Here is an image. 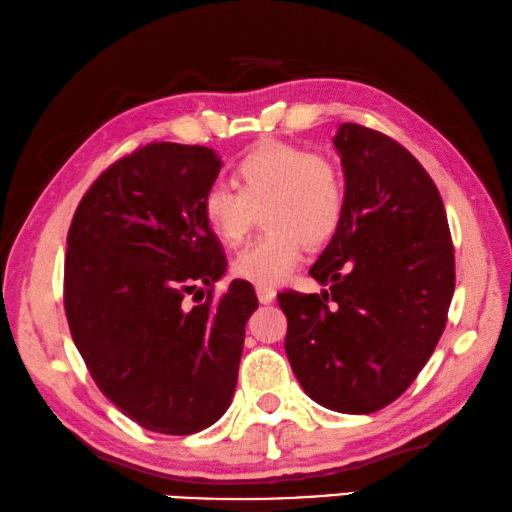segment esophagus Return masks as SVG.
I'll return each instance as SVG.
<instances>
[{
    "instance_id": "1",
    "label": "esophagus",
    "mask_w": 512,
    "mask_h": 512,
    "mask_svg": "<svg viewBox=\"0 0 512 512\" xmlns=\"http://www.w3.org/2000/svg\"><path fill=\"white\" fill-rule=\"evenodd\" d=\"M256 297H258V301L263 303V306H267V303H272L276 299V290L274 288H265V285H258Z\"/></svg>"
}]
</instances>
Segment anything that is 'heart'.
I'll use <instances>...</instances> for the list:
<instances>
[{
	"mask_svg": "<svg viewBox=\"0 0 512 512\" xmlns=\"http://www.w3.org/2000/svg\"><path fill=\"white\" fill-rule=\"evenodd\" d=\"M238 188H206L202 220L222 245L236 247L263 211L270 231L233 258L231 272L254 285H281L297 270L303 249L321 247L344 218V177L333 159L303 146L263 141L233 168Z\"/></svg>",
	"mask_w": 512,
	"mask_h": 512,
	"instance_id": "obj_1",
	"label": "heart"
}]
</instances>
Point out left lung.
I'll use <instances>...</instances> for the list:
<instances>
[{"instance_id": "obj_1", "label": "left lung", "mask_w": 512, "mask_h": 512, "mask_svg": "<svg viewBox=\"0 0 512 512\" xmlns=\"http://www.w3.org/2000/svg\"><path fill=\"white\" fill-rule=\"evenodd\" d=\"M346 206L310 276L281 292L285 353L303 391L339 414H373L409 389L441 339L454 294L445 206L420 161L387 134L342 123Z\"/></svg>"}]
</instances>
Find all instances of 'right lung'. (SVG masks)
<instances>
[{
  "label": "right lung",
  "instance_id": "right-lung-1",
  "mask_svg": "<svg viewBox=\"0 0 512 512\" xmlns=\"http://www.w3.org/2000/svg\"><path fill=\"white\" fill-rule=\"evenodd\" d=\"M220 168L211 148L148 143L98 175L67 233L71 337L103 396L150 432H202L236 391L254 288L184 303L227 272L200 211Z\"/></svg>",
  "mask_w": 512,
  "mask_h": 512
}]
</instances>
